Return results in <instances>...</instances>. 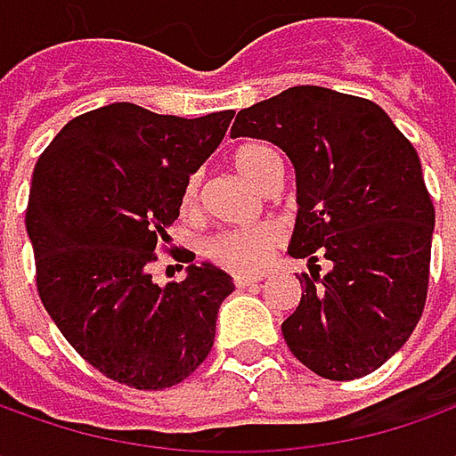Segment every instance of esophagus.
Listing matches in <instances>:
<instances>
[{"instance_id": "esophagus-1", "label": "esophagus", "mask_w": 456, "mask_h": 456, "mask_svg": "<svg viewBox=\"0 0 456 456\" xmlns=\"http://www.w3.org/2000/svg\"><path fill=\"white\" fill-rule=\"evenodd\" d=\"M261 281V276H254V273H233V284L238 289H248V287H256Z\"/></svg>"}]
</instances>
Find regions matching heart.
I'll return each instance as SVG.
<instances>
[{
	"label": "heart",
	"mask_w": 456,
	"mask_h": 456,
	"mask_svg": "<svg viewBox=\"0 0 456 456\" xmlns=\"http://www.w3.org/2000/svg\"><path fill=\"white\" fill-rule=\"evenodd\" d=\"M231 165L246 183L264 190L266 180L279 167V157L264 144H240L231 154ZM198 192H200V175H190L184 180L183 198H180L184 213H190L198 205ZM279 240H281V231L272 223H261V225H251V228L218 233L208 243L205 251H208L210 261H216L218 266H225L231 272H256L266 264V258L279 246Z\"/></svg>",
	"instance_id": "1"
}]
</instances>
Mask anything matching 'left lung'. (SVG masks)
I'll list each match as a JSON object with an SVG mask.
<instances>
[{
  "instance_id": "8db88e82",
  "label": "left lung",
  "mask_w": 456,
  "mask_h": 456,
  "mask_svg": "<svg viewBox=\"0 0 456 456\" xmlns=\"http://www.w3.org/2000/svg\"><path fill=\"white\" fill-rule=\"evenodd\" d=\"M231 136L266 139L294 165L289 256L312 269L281 324L291 355L330 380L378 370L411 338L429 291L434 202L411 142L378 103L320 86L238 111Z\"/></svg>"
}]
</instances>
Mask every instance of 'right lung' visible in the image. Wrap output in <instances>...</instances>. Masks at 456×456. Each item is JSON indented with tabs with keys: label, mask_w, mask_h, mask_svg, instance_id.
I'll return each instance as SVG.
<instances>
[{
	"label": "right lung",
	"mask_w": 456,
	"mask_h": 456,
	"mask_svg": "<svg viewBox=\"0 0 456 456\" xmlns=\"http://www.w3.org/2000/svg\"><path fill=\"white\" fill-rule=\"evenodd\" d=\"M231 118L111 103L68 121L35 165L25 223L37 294L80 358L121 386L169 388L213 347L233 279L177 251L187 276L159 287L150 264Z\"/></svg>",
	"instance_id": "right-lung-1"
}]
</instances>
